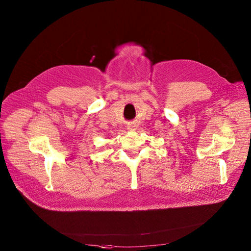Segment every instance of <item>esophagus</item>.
I'll return each instance as SVG.
<instances>
[{
    "mask_svg": "<svg viewBox=\"0 0 251 251\" xmlns=\"http://www.w3.org/2000/svg\"><path fill=\"white\" fill-rule=\"evenodd\" d=\"M128 129H130V130L136 129V125H135V124H129V125H128Z\"/></svg>",
    "mask_w": 251,
    "mask_h": 251,
    "instance_id": "obj_1",
    "label": "esophagus"
}]
</instances>
